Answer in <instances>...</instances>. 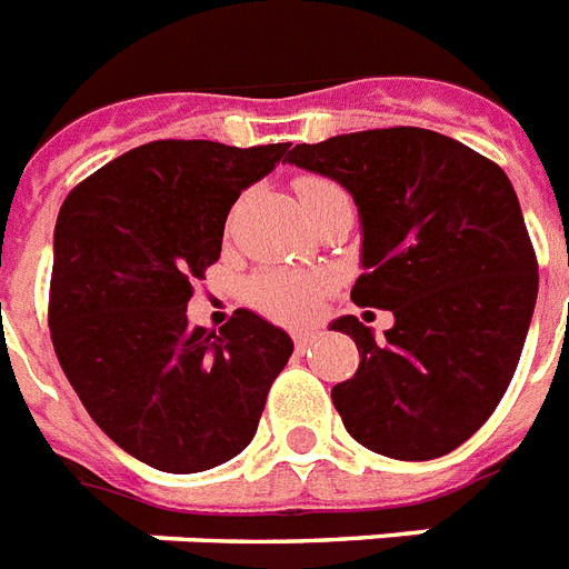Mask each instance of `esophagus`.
<instances>
[{"label":"esophagus","instance_id":"34e87169","mask_svg":"<svg viewBox=\"0 0 569 569\" xmlns=\"http://www.w3.org/2000/svg\"><path fill=\"white\" fill-rule=\"evenodd\" d=\"M313 340H317V331H313V329H299V331H293V343H297L299 352H302V349L311 347Z\"/></svg>","mask_w":569,"mask_h":569}]
</instances>
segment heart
<instances>
[{
    "instance_id": "heart-1",
    "label": "heart",
    "mask_w": 569,
    "mask_h": 569,
    "mask_svg": "<svg viewBox=\"0 0 569 569\" xmlns=\"http://www.w3.org/2000/svg\"><path fill=\"white\" fill-rule=\"evenodd\" d=\"M331 188H335L331 181L317 179V176H306V179L297 181V193L302 202ZM322 288L326 284H322L320 276H311V272H263L252 281L249 293H252V302L276 320L302 322L313 317V311L320 306Z\"/></svg>"
}]
</instances>
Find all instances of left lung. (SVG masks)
Instances as JSON below:
<instances>
[{
  "label": "left lung",
  "instance_id": "obj_1",
  "mask_svg": "<svg viewBox=\"0 0 569 569\" xmlns=\"http://www.w3.org/2000/svg\"><path fill=\"white\" fill-rule=\"evenodd\" d=\"M290 163L356 199L361 267L352 302L393 311L385 340L331 322L361 363L331 388L347 431L399 461L461 447L508 390L538 299V258L497 163L429 129H372L299 143Z\"/></svg>",
  "mask_w": 569,
  "mask_h": 569
}]
</instances>
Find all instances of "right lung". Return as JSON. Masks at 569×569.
<instances>
[{"label": "right lung", "instance_id": "1", "mask_svg": "<svg viewBox=\"0 0 569 569\" xmlns=\"http://www.w3.org/2000/svg\"><path fill=\"white\" fill-rule=\"evenodd\" d=\"M290 143L156 140L113 158L63 199L49 329L63 376L99 429L143 465L202 472L249 447L293 340L240 308L190 326L193 281L220 258L240 190Z\"/></svg>", "mask_w": 569, "mask_h": 569}]
</instances>
